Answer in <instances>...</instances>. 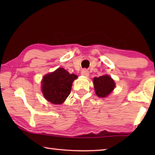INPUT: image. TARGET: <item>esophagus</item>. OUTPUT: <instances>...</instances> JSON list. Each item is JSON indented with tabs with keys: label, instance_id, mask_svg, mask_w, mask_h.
<instances>
[{
	"label": "esophagus",
	"instance_id": "1",
	"mask_svg": "<svg viewBox=\"0 0 155 155\" xmlns=\"http://www.w3.org/2000/svg\"><path fill=\"white\" fill-rule=\"evenodd\" d=\"M81 74L85 76V77H88L89 71L87 69H83L82 70H81Z\"/></svg>",
	"mask_w": 155,
	"mask_h": 155
}]
</instances>
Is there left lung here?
Instances as JSON below:
<instances>
[{
	"mask_svg": "<svg viewBox=\"0 0 155 155\" xmlns=\"http://www.w3.org/2000/svg\"><path fill=\"white\" fill-rule=\"evenodd\" d=\"M94 85L96 95L101 98L109 95L115 86L114 81L108 75L95 77L94 78Z\"/></svg>",
	"mask_w": 155,
	"mask_h": 155,
	"instance_id": "left-lung-1",
	"label": "left lung"
}]
</instances>
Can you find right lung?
Instances as JSON below:
<instances>
[{"label":"right lung","instance_id":"add662e5","mask_svg":"<svg viewBox=\"0 0 155 155\" xmlns=\"http://www.w3.org/2000/svg\"><path fill=\"white\" fill-rule=\"evenodd\" d=\"M77 78L64 68L44 76L41 85L44 98L52 104L63 103L71 92L72 83Z\"/></svg>","mask_w":155,"mask_h":155}]
</instances>
